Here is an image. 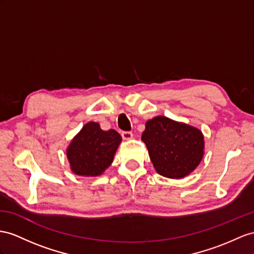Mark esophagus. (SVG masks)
I'll list each match as a JSON object with an SVG mask.
<instances>
[{
    "label": "esophagus",
    "mask_w": 254,
    "mask_h": 254,
    "mask_svg": "<svg viewBox=\"0 0 254 254\" xmlns=\"http://www.w3.org/2000/svg\"><path fill=\"white\" fill-rule=\"evenodd\" d=\"M121 135H122V138L125 140H129V139L133 138V133L132 132H122Z\"/></svg>",
    "instance_id": "1"
}]
</instances>
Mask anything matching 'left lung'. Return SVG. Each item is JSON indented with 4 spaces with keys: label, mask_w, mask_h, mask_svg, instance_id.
Here are the masks:
<instances>
[{
    "label": "left lung",
    "mask_w": 254,
    "mask_h": 254,
    "mask_svg": "<svg viewBox=\"0 0 254 254\" xmlns=\"http://www.w3.org/2000/svg\"><path fill=\"white\" fill-rule=\"evenodd\" d=\"M141 140L153 167L162 176L179 179L192 173L204 155V135L198 128L158 116L146 122Z\"/></svg>",
    "instance_id": "8db88e82"
}]
</instances>
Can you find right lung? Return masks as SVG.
<instances>
[{"label": "right lung", "instance_id": "right-lung-1", "mask_svg": "<svg viewBox=\"0 0 254 254\" xmlns=\"http://www.w3.org/2000/svg\"><path fill=\"white\" fill-rule=\"evenodd\" d=\"M121 140L115 129L103 131L97 122H88L66 149L71 172L78 176H100L113 163Z\"/></svg>", "mask_w": 254, "mask_h": 254}]
</instances>
